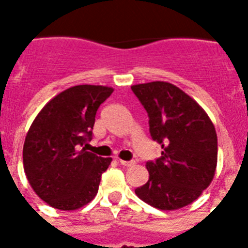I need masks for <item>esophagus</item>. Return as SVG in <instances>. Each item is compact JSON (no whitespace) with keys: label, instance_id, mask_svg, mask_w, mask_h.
Wrapping results in <instances>:
<instances>
[{"label":"esophagus","instance_id":"obj_1","mask_svg":"<svg viewBox=\"0 0 248 248\" xmlns=\"http://www.w3.org/2000/svg\"><path fill=\"white\" fill-rule=\"evenodd\" d=\"M118 163H121L122 166H126V167H128V166L132 165L131 161H124V159H118Z\"/></svg>","mask_w":248,"mask_h":248}]
</instances>
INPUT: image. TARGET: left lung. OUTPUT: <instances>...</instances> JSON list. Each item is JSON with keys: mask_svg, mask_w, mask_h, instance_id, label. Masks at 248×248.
Listing matches in <instances>:
<instances>
[{"mask_svg": "<svg viewBox=\"0 0 248 248\" xmlns=\"http://www.w3.org/2000/svg\"><path fill=\"white\" fill-rule=\"evenodd\" d=\"M149 117L152 139L162 153L147 162L149 180L135 189L145 203L163 211L188 206L211 184L217 165V136L204 109L172 83L131 86Z\"/></svg>", "mask_w": 248, "mask_h": 248, "instance_id": "1", "label": "left lung"}]
</instances>
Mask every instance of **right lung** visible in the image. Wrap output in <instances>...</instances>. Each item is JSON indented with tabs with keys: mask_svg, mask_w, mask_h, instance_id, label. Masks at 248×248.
I'll use <instances>...</instances> for the list:
<instances>
[{
	"mask_svg": "<svg viewBox=\"0 0 248 248\" xmlns=\"http://www.w3.org/2000/svg\"><path fill=\"white\" fill-rule=\"evenodd\" d=\"M112 87L78 85L52 97L31 124L23 147L29 184L48 206L73 211L95 198L101 173L112 158L85 149L91 140L95 116Z\"/></svg>",
	"mask_w": 248,
	"mask_h": 248,
	"instance_id": "obj_1",
	"label": "right lung"
}]
</instances>
